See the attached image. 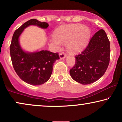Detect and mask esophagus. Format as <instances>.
Returning a JSON list of instances; mask_svg holds the SVG:
<instances>
[{
    "label": "esophagus",
    "instance_id": "34e87169",
    "mask_svg": "<svg viewBox=\"0 0 122 122\" xmlns=\"http://www.w3.org/2000/svg\"><path fill=\"white\" fill-rule=\"evenodd\" d=\"M66 56V54L64 52H61V53H60V58H61V59H62V58H65Z\"/></svg>",
    "mask_w": 122,
    "mask_h": 122
}]
</instances>
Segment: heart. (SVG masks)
<instances>
[{"label":"heart","mask_w":122,"mask_h":122,"mask_svg":"<svg viewBox=\"0 0 122 122\" xmlns=\"http://www.w3.org/2000/svg\"><path fill=\"white\" fill-rule=\"evenodd\" d=\"M90 36V30L81 24H72L60 27L55 33L52 41L60 44V41L66 42L70 51L78 52L86 46Z\"/></svg>","instance_id":"1"}]
</instances>
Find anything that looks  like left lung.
Here are the masks:
<instances>
[{
    "mask_svg": "<svg viewBox=\"0 0 122 122\" xmlns=\"http://www.w3.org/2000/svg\"><path fill=\"white\" fill-rule=\"evenodd\" d=\"M110 56V41L105 31L100 29L92 37L85 50L75 56V64L70 70L71 76L82 84L95 82L107 70Z\"/></svg>",
    "mask_w": 122,
    "mask_h": 122,
    "instance_id": "1",
    "label": "left lung"
}]
</instances>
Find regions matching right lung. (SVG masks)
I'll return each mask as SVG.
<instances>
[{
	"label": "right lung",
	"mask_w": 122,
	"mask_h": 122,
	"mask_svg": "<svg viewBox=\"0 0 122 122\" xmlns=\"http://www.w3.org/2000/svg\"><path fill=\"white\" fill-rule=\"evenodd\" d=\"M30 25L43 29H47L49 26L47 22L31 19L17 29L10 45V57L15 71L23 81L31 85H41L50 78L53 64L60 57L58 53L48 51L28 53L21 49L18 38L24 29Z\"/></svg>",
	"instance_id": "right-lung-1"
}]
</instances>
